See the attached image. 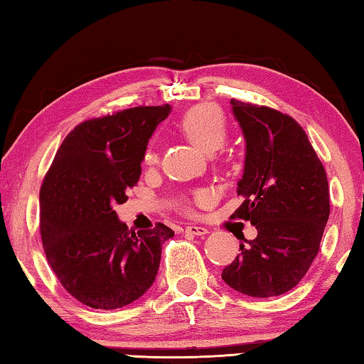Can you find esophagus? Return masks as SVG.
Instances as JSON below:
<instances>
[{
    "label": "esophagus",
    "mask_w": 364,
    "mask_h": 364,
    "mask_svg": "<svg viewBox=\"0 0 364 364\" xmlns=\"http://www.w3.org/2000/svg\"><path fill=\"white\" fill-rule=\"evenodd\" d=\"M184 233L188 235H198V236H203L205 233H209V230L205 227H199V225H188V227H184Z\"/></svg>",
    "instance_id": "1"
}]
</instances>
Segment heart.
<instances>
[{"label": "heart", "instance_id": "obj_1", "mask_svg": "<svg viewBox=\"0 0 364 364\" xmlns=\"http://www.w3.org/2000/svg\"><path fill=\"white\" fill-rule=\"evenodd\" d=\"M178 129L193 142L196 147L205 154H212L220 149L228 137V123L220 108L213 103H199L181 114L178 121ZM142 161L146 165H152L157 161V152L154 146H147L142 155ZM209 196L205 191H198L193 194L196 204H205Z\"/></svg>", "mask_w": 364, "mask_h": 364}]
</instances>
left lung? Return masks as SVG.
<instances>
[{"instance_id": "left-lung-1", "label": "left lung", "mask_w": 364, "mask_h": 364, "mask_svg": "<svg viewBox=\"0 0 364 364\" xmlns=\"http://www.w3.org/2000/svg\"><path fill=\"white\" fill-rule=\"evenodd\" d=\"M230 103L246 139L238 181L245 200L233 217L251 222L257 236L240 245L222 279L247 296H279L299 284L319 252L331 213L327 175L291 117L250 102Z\"/></svg>"}]
</instances>
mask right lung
Masks as SVG:
<instances>
[{
  "instance_id": "1",
  "label": "right lung",
  "mask_w": 364,
  "mask_h": 364,
  "mask_svg": "<svg viewBox=\"0 0 364 364\" xmlns=\"http://www.w3.org/2000/svg\"><path fill=\"white\" fill-rule=\"evenodd\" d=\"M171 107H134L85 119L58 149L40 188V235L50 267L69 295L94 309L136 301L154 284L164 223L129 230L113 207L141 176L147 142Z\"/></svg>"
}]
</instances>
